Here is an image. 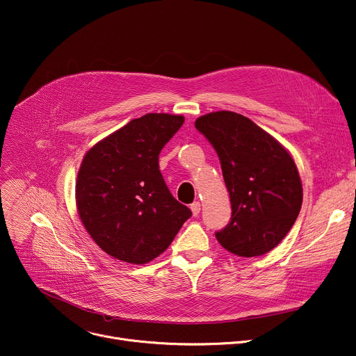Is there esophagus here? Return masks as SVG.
Listing matches in <instances>:
<instances>
[{"instance_id": "esophagus-1", "label": "esophagus", "mask_w": 356, "mask_h": 356, "mask_svg": "<svg viewBox=\"0 0 356 356\" xmlns=\"http://www.w3.org/2000/svg\"><path fill=\"white\" fill-rule=\"evenodd\" d=\"M200 209H202V206H200L199 202H195V203L190 204V210H191L193 216H197L200 213Z\"/></svg>"}]
</instances>
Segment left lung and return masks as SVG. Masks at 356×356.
Instances as JSON below:
<instances>
[{"instance_id": "1", "label": "left lung", "mask_w": 356, "mask_h": 356, "mask_svg": "<svg viewBox=\"0 0 356 356\" xmlns=\"http://www.w3.org/2000/svg\"><path fill=\"white\" fill-rule=\"evenodd\" d=\"M196 129L216 149L232 202V220L217 241L238 257L264 255L293 229L302 183L291 153L248 118L218 111L197 118Z\"/></svg>"}]
</instances>
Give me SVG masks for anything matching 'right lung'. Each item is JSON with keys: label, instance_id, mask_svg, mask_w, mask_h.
Wrapping results in <instances>:
<instances>
[{"label": "right lung", "instance_id": "add662e5", "mask_svg": "<svg viewBox=\"0 0 356 356\" xmlns=\"http://www.w3.org/2000/svg\"><path fill=\"white\" fill-rule=\"evenodd\" d=\"M183 122L181 115L147 113L93 145L82 159L75 184L79 218L116 260L152 261L191 216L159 170V153Z\"/></svg>", "mask_w": 356, "mask_h": 356}]
</instances>
